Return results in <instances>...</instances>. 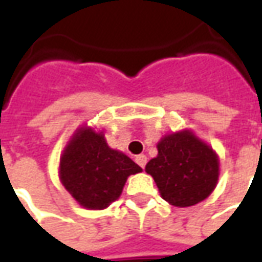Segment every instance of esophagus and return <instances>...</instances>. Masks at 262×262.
Instances as JSON below:
<instances>
[{
  "label": "esophagus",
  "mask_w": 262,
  "mask_h": 262,
  "mask_svg": "<svg viewBox=\"0 0 262 262\" xmlns=\"http://www.w3.org/2000/svg\"><path fill=\"white\" fill-rule=\"evenodd\" d=\"M136 163L140 165L142 168H144L146 164H147V157H146L144 154H139V156H136Z\"/></svg>",
  "instance_id": "obj_1"
}]
</instances>
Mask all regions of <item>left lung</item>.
<instances>
[{"instance_id": "8db88e82", "label": "left lung", "mask_w": 262, "mask_h": 262, "mask_svg": "<svg viewBox=\"0 0 262 262\" xmlns=\"http://www.w3.org/2000/svg\"><path fill=\"white\" fill-rule=\"evenodd\" d=\"M159 156L146 165L161 196L174 206L185 208L212 193L219 177L213 150L191 132L172 133L157 144Z\"/></svg>"}]
</instances>
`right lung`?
<instances>
[{"mask_svg":"<svg viewBox=\"0 0 262 262\" xmlns=\"http://www.w3.org/2000/svg\"><path fill=\"white\" fill-rule=\"evenodd\" d=\"M142 168L109 147L102 133L80 129L60 160V180L81 206L105 209L122 193L127 177Z\"/></svg>","mask_w":262,"mask_h":262,"instance_id":"1","label":"right lung"}]
</instances>
